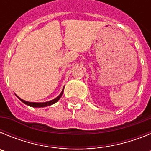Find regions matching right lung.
<instances>
[{
	"label": "right lung",
	"mask_w": 151,
	"mask_h": 151,
	"mask_svg": "<svg viewBox=\"0 0 151 151\" xmlns=\"http://www.w3.org/2000/svg\"><path fill=\"white\" fill-rule=\"evenodd\" d=\"M63 90H64V88H63L62 92L60 93L59 96H57L56 98H54V100H51L50 101H47V102H44V103H35V102H28V101H24V100L21 99L20 97H19L18 96H17L18 97L19 99L22 102H23L25 104L28 105V106H32V107H45V106H50V105L54 104H55L56 102L59 101V99L61 97V96L63 95Z\"/></svg>",
	"instance_id": "1"
}]
</instances>
